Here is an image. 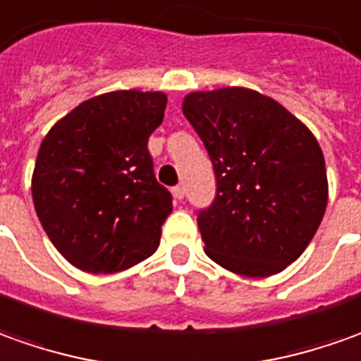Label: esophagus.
<instances>
[{
  "mask_svg": "<svg viewBox=\"0 0 361 361\" xmlns=\"http://www.w3.org/2000/svg\"><path fill=\"white\" fill-rule=\"evenodd\" d=\"M173 195H175L176 200H183V198H185V186L183 185L175 186V188H173Z\"/></svg>",
  "mask_w": 361,
  "mask_h": 361,
  "instance_id": "esophagus-1",
  "label": "esophagus"
}]
</instances>
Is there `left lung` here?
Instances as JSON below:
<instances>
[{
	"label": "left lung",
	"instance_id": "left-lung-1",
	"mask_svg": "<svg viewBox=\"0 0 361 361\" xmlns=\"http://www.w3.org/2000/svg\"><path fill=\"white\" fill-rule=\"evenodd\" d=\"M183 113L216 175V197L198 212L207 256L240 276L282 272L306 250L328 204L316 137L278 101L246 87L188 93Z\"/></svg>",
	"mask_w": 361,
	"mask_h": 361
}]
</instances>
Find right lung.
Listing matches in <instances>:
<instances>
[{"mask_svg": "<svg viewBox=\"0 0 361 361\" xmlns=\"http://www.w3.org/2000/svg\"><path fill=\"white\" fill-rule=\"evenodd\" d=\"M161 91H111L59 118L41 142L31 178L35 212L75 268L113 274L149 258L173 197L147 149L164 117Z\"/></svg>", "mask_w": 361, "mask_h": 361, "instance_id": "obj_1", "label": "right lung"}]
</instances>
